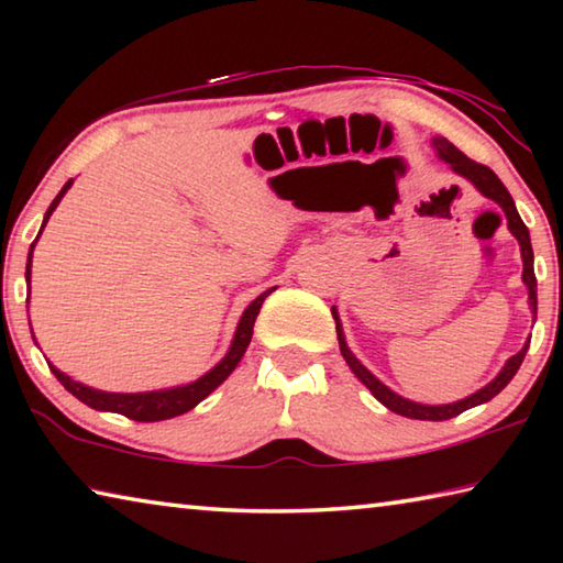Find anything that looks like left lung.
Listing matches in <instances>:
<instances>
[{"mask_svg":"<svg viewBox=\"0 0 563 563\" xmlns=\"http://www.w3.org/2000/svg\"><path fill=\"white\" fill-rule=\"evenodd\" d=\"M432 148L437 151V156H440L444 164H450V168L454 170L456 176H462L470 180V184L479 190L482 196H487L489 201L497 203L504 216H507V225L511 235L517 238L519 241V247H521V261H523V273H521V280L523 285H527L529 290V308H531V316L533 320H537V275H533V251H531V238H529V228L523 225L521 216L517 211V206H514V198L509 196L507 186L501 184L499 176L494 174V170L489 166H482L476 164V161L466 158L460 148H456L454 144H450L444 136H434L432 139ZM332 318H335V328H338V340H340V352L342 357H345V362L350 365L352 373H355V377L360 379L362 385H365L369 393H373L379 402H383L389 412L395 415H402V417H409V419H430V422H440V419H452L456 415H462L464 409H472L476 405H484L489 402L492 397H497L504 387H507L511 383V377L517 375V369L521 367L523 362V355H527L529 350V340L523 342V347L517 352V355H511L507 362H504V367L499 369V375L492 379L489 385H484L482 389H476L474 395L464 397V399H456V402L452 405H422V402H412V399H407L402 395H397L389 389L385 383H379V379L369 373V369L362 365V362L352 355V350L347 347L345 342V332H342V322H340V316L338 310L332 308Z\"/></svg>","mask_w":563,"mask_h":563,"instance_id":"8db88e82","label":"left lung"}]
</instances>
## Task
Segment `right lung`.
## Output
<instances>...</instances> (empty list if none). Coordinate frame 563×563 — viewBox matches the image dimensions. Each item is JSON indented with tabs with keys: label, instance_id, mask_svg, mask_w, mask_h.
Returning <instances> with one entry per match:
<instances>
[{
	"label": "right lung",
	"instance_id": "add662e5",
	"mask_svg": "<svg viewBox=\"0 0 563 563\" xmlns=\"http://www.w3.org/2000/svg\"><path fill=\"white\" fill-rule=\"evenodd\" d=\"M71 184H74V178L66 180L64 188L59 190V194H56V198L52 201V206L46 208L44 223L40 228V235L44 231L46 221H49V216L56 211V206H59L66 190L71 188ZM40 235H36V241H40ZM36 241L30 245V258H26V283H30V285H32V253H34ZM271 292H273V288L261 292L258 298H255L243 310V316H241V320H238L235 335L231 340V347H228V352H225V357L218 362L216 367L208 369L206 375H201L188 385H178V387H168V389H154V393H103V389H93L89 385L76 383V379H71L69 375H64L59 367H54L52 362H49V369L76 399H81V402L89 405L91 409H99V412H117V415H123L129 419H136V422H161V419L178 417V415L188 412V409H194L198 402H203V399L211 395L218 385L225 383V377L238 367V362H241L247 345H251L253 322H255V318H258L261 305Z\"/></svg>",
	"mask_w": 563,
	"mask_h": 563
}]
</instances>
